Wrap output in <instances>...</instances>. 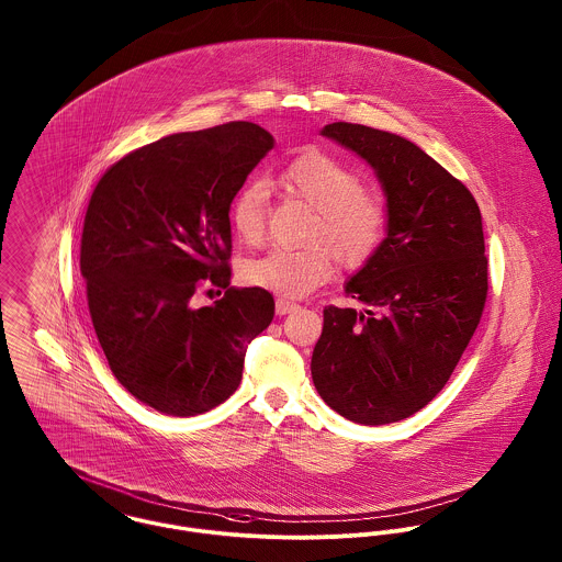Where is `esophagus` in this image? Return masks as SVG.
<instances>
[{
    "label": "esophagus",
    "instance_id": "esophagus-1",
    "mask_svg": "<svg viewBox=\"0 0 562 562\" xmlns=\"http://www.w3.org/2000/svg\"><path fill=\"white\" fill-rule=\"evenodd\" d=\"M296 310H299L296 303H292V301H288V299H277V314H279V316L292 314V312H296Z\"/></svg>",
    "mask_w": 562,
    "mask_h": 562
}]
</instances>
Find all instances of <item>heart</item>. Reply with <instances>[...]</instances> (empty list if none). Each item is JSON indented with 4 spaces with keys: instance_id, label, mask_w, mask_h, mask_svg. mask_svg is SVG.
Listing matches in <instances>:
<instances>
[{
    "instance_id": "obj_1",
    "label": "heart",
    "mask_w": 562,
    "mask_h": 562,
    "mask_svg": "<svg viewBox=\"0 0 562 562\" xmlns=\"http://www.w3.org/2000/svg\"><path fill=\"white\" fill-rule=\"evenodd\" d=\"M281 186L316 210L307 248H274L244 263V279L279 296L301 299L333 274V256L346 268L374 257L387 232L385 201L363 190V177L348 164L310 149L281 172ZM229 225L238 240L255 246L266 236V188L248 181L229 203ZM326 243L331 250L323 246Z\"/></svg>"
}]
</instances>
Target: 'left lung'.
I'll list each match as a JSON object with an SVG mask.
<instances>
[{
    "instance_id": "left-lung-1",
    "label": "left lung",
    "mask_w": 562,
    "mask_h": 562,
    "mask_svg": "<svg viewBox=\"0 0 562 562\" xmlns=\"http://www.w3.org/2000/svg\"><path fill=\"white\" fill-rule=\"evenodd\" d=\"M322 136L368 161L387 199V236L346 283L368 310H324L314 385L350 422H401L432 401L486 301L482 216L472 192L411 140L355 123Z\"/></svg>"
}]
</instances>
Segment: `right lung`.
<instances>
[{"instance_id":"add662e5","label":"right lung","mask_w":562,"mask_h":562,"mask_svg":"<svg viewBox=\"0 0 562 562\" xmlns=\"http://www.w3.org/2000/svg\"><path fill=\"white\" fill-rule=\"evenodd\" d=\"M272 147L246 121L172 134L94 186L80 250L88 312L116 381L160 413L188 417L227 401L246 346L272 322L268 290L229 288V203ZM210 284L226 296L192 308Z\"/></svg>"}]
</instances>
